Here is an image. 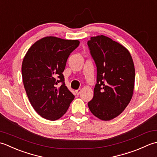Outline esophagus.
Listing matches in <instances>:
<instances>
[{"mask_svg": "<svg viewBox=\"0 0 157 157\" xmlns=\"http://www.w3.org/2000/svg\"><path fill=\"white\" fill-rule=\"evenodd\" d=\"M81 89H77V90H76V95H79L80 94H81Z\"/></svg>", "mask_w": 157, "mask_h": 157, "instance_id": "obj_1", "label": "esophagus"}]
</instances>
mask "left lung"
<instances>
[{
  "label": "left lung",
  "mask_w": 157,
  "mask_h": 157,
  "mask_svg": "<svg viewBox=\"0 0 157 157\" xmlns=\"http://www.w3.org/2000/svg\"><path fill=\"white\" fill-rule=\"evenodd\" d=\"M87 44L97 66V84L88 107L98 119L110 121L122 113L132 98L133 61L125 47L104 35L91 37Z\"/></svg>",
  "instance_id": "8db88e82"
}]
</instances>
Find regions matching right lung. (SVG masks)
Returning a JSON list of instances; mask_svg holds the SVG:
<instances>
[{"label":"right lung","instance_id":"obj_1","mask_svg":"<svg viewBox=\"0 0 157 157\" xmlns=\"http://www.w3.org/2000/svg\"><path fill=\"white\" fill-rule=\"evenodd\" d=\"M79 43L78 40L46 36L34 43L24 57L21 73L25 92L32 106L45 119H60L74 100L62 72ZM59 82L63 84L57 88Z\"/></svg>","mask_w":157,"mask_h":157}]
</instances>
